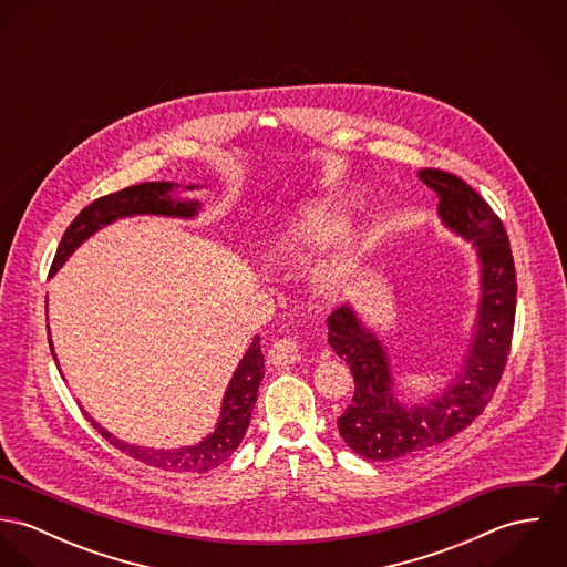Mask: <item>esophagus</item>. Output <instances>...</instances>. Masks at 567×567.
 Returning a JSON list of instances; mask_svg holds the SVG:
<instances>
[{"instance_id":"34e87169","label":"esophagus","mask_w":567,"mask_h":567,"mask_svg":"<svg viewBox=\"0 0 567 567\" xmlns=\"http://www.w3.org/2000/svg\"><path fill=\"white\" fill-rule=\"evenodd\" d=\"M268 360L275 367H290L301 360V347L295 338H281L268 349Z\"/></svg>"}]
</instances>
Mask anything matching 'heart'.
<instances>
[{"mask_svg":"<svg viewBox=\"0 0 567 567\" xmlns=\"http://www.w3.org/2000/svg\"><path fill=\"white\" fill-rule=\"evenodd\" d=\"M351 216L347 203L312 200L268 243L264 255L275 266L299 268L331 246L317 275V295L333 303L364 272L375 246V229L369 223L349 225Z\"/></svg>","mask_w":567,"mask_h":567,"instance_id":"1","label":"heart"}]
</instances>
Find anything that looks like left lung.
<instances>
[{
  "label": "left lung",
  "instance_id": "8db88e82",
  "mask_svg": "<svg viewBox=\"0 0 567 567\" xmlns=\"http://www.w3.org/2000/svg\"><path fill=\"white\" fill-rule=\"evenodd\" d=\"M419 178L439 200V218L452 234L474 244L481 268V299L467 353L447 386L419 404L398 395L393 364L378 331L351 303L327 319V342L355 382L351 405L338 416L342 441L362 458L395 461L445 443L465 430L488 404L513 338L515 264L499 218L463 178L421 169Z\"/></svg>",
  "mask_w": 567,
  "mask_h": 567
}]
</instances>
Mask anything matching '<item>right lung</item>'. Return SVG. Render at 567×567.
Masks as SVG:
<instances>
[{"label":"right lung","mask_w":567,"mask_h":567,"mask_svg":"<svg viewBox=\"0 0 567 567\" xmlns=\"http://www.w3.org/2000/svg\"><path fill=\"white\" fill-rule=\"evenodd\" d=\"M178 185L169 181H151V183H140L133 187H126L122 192L102 196L93 200L89 207H84L81 214L74 218V223L68 227L63 240L59 244L56 257L50 268V277L59 272V268L74 255V250L86 243L93 234L100 229L113 225L120 218L128 216H165V218H185L192 220L200 212V200L194 198H178L174 196V189ZM200 185H187L189 192L198 189ZM48 340H50V351L56 360L50 327H48ZM59 364V360H56ZM264 378V353L259 347V336L252 338L248 344L246 353L234 371V378L229 380V386L225 391L223 405H220V416L214 427L203 441L196 445H183L174 450H157V447H144L135 443H126L117 436H113L106 427H102L86 410L84 416L91 421L93 427L117 450L124 454L133 456L135 461H142L144 465L157 467L163 472H189V474H205L220 463H225L243 443L246 427L250 423V414L257 402V389Z\"/></svg>","instance_id":"1"}]
</instances>
